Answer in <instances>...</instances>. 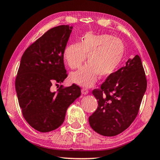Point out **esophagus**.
Wrapping results in <instances>:
<instances>
[{
	"label": "esophagus",
	"instance_id": "34e87169",
	"mask_svg": "<svg viewBox=\"0 0 160 160\" xmlns=\"http://www.w3.org/2000/svg\"><path fill=\"white\" fill-rule=\"evenodd\" d=\"M81 92H82V94H88L89 92V90L87 88H82Z\"/></svg>",
	"mask_w": 160,
	"mask_h": 160
}]
</instances>
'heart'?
Returning a JSON list of instances; mask_svg holds the SVG:
<instances>
[{
	"mask_svg": "<svg viewBox=\"0 0 160 160\" xmlns=\"http://www.w3.org/2000/svg\"><path fill=\"white\" fill-rule=\"evenodd\" d=\"M125 47L120 39L109 34H87L79 44L68 45L63 58L71 69L81 66L88 55V63L72 72V82L84 87L92 86L98 78H106L116 71L123 58Z\"/></svg>",
	"mask_w": 160,
	"mask_h": 160,
	"instance_id": "1",
	"label": "heart"
}]
</instances>
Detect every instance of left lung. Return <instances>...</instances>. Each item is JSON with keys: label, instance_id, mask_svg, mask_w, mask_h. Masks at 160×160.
<instances>
[{"label": "left lung", "instance_id": "1", "mask_svg": "<svg viewBox=\"0 0 160 160\" xmlns=\"http://www.w3.org/2000/svg\"><path fill=\"white\" fill-rule=\"evenodd\" d=\"M147 79L138 55L108 76L101 88L94 89L97 110L89 117L94 131L104 136H115L125 131L138 113Z\"/></svg>", "mask_w": 160, "mask_h": 160}]
</instances>
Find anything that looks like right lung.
Returning a JSON list of instances; mask_svg holds the SVG:
<instances>
[{"mask_svg": "<svg viewBox=\"0 0 160 160\" xmlns=\"http://www.w3.org/2000/svg\"><path fill=\"white\" fill-rule=\"evenodd\" d=\"M72 29L69 25L50 29L22 56L15 79L19 105L27 122L39 132L58 128L68 108L81 94L75 84L52 91L53 83L63 82L68 76L63 52Z\"/></svg>", "mask_w": 160, "mask_h": 160, "instance_id": "right-lung-1", "label": "right lung"}]
</instances>
